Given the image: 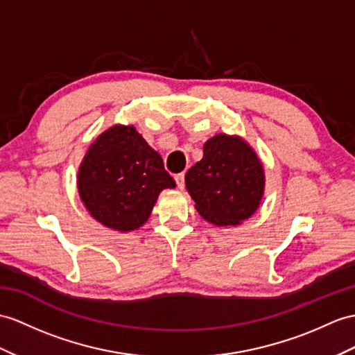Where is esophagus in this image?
I'll return each instance as SVG.
<instances>
[{
	"label": "esophagus",
	"instance_id": "esophagus-1",
	"mask_svg": "<svg viewBox=\"0 0 355 355\" xmlns=\"http://www.w3.org/2000/svg\"><path fill=\"white\" fill-rule=\"evenodd\" d=\"M175 180H176L178 188L182 189V188L185 187V175H184V173H179V175H176V176H175Z\"/></svg>",
	"mask_w": 355,
	"mask_h": 355
}]
</instances>
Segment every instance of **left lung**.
<instances>
[{
	"label": "left lung",
	"mask_w": 355,
	"mask_h": 355,
	"mask_svg": "<svg viewBox=\"0 0 355 355\" xmlns=\"http://www.w3.org/2000/svg\"><path fill=\"white\" fill-rule=\"evenodd\" d=\"M263 168L239 137L218 134L203 146V158L187 171L185 185L202 217L217 226H236L257 209Z\"/></svg>",
	"instance_id": "left-lung-1"
}]
</instances>
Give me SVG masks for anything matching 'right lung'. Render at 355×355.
Masks as SVG:
<instances>
[{"label":"right lung","mask_w":355,"mask_h":355,"mask_svg":"<svg viewBox=\"0 0 355 355\" xmlns=\"http://www.w3.org/2000/svg\"><path fill=\"white\" fill-rule=\"evenodd\" d=\"M175 187L159 153L134 126L116 125L99 135L78 171V191L92 217L120 232L143 226L162 189Z\"/></svg>","instance_id":"obj_1"}]
</instances>
